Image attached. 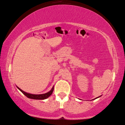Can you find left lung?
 <instances>
[{
  "instance_id": "1",
  "label": "left lung",
  "mask_w": 125,
  "mask_h": 125,
  "mask_svg": "<svg viewBox=\"0 0 125 125\" xmlns=\"http://www.w3.org/2000/svg\"><path fill=\"white\" fill-rule=\"evenodd\" d=\"M100 97V96H99V97ZM97 97H96V98H95V99H97Z\"/></svg>"
}]
</instances>
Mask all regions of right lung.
Listing matches in <instances>:
<instances>
[{"label": "right lung", "instance_id": "right-lung-1", "mask_svg": "<svg viewBox=\"0 0 125 125\" xmlns=\"http://www.w3.org/2000/svg\"><path fill=\"white\" fill-rule=\"evenodd\" d=\"M18 89L21 92V93L25 95L26 97L29 98V99H35V100H44L46 99L47 98L49 97L50 96L52 95L53 91H54V87L52 88V89L51 90L47 93L46 94H40V95H34V94H28L27 93H25L24 91H22L18 87Z\"/></svg>", "mask_w": 125, "mask_h": 125}]
</instances>
